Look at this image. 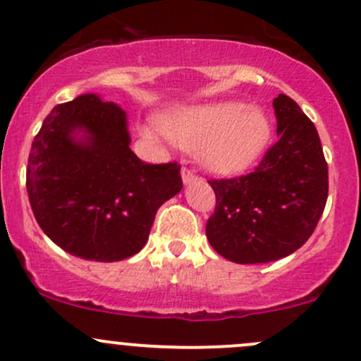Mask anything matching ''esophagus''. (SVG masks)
<instances>
[{"label":"esophagus","mask_w":361,"mask_h":361,"mask_svg":"<svg viewBox=\"0 0 361 361\" xmlns=\"http://www.w3.org/2000/svg\"><path fill=\"white\" fill-rule=\"evenodd\" d=\"M181 178H183V183H192L197 180V174L195 171L185 166V168H181Z\"/></svg>","instance_id":"34e87169"}]
</instances>
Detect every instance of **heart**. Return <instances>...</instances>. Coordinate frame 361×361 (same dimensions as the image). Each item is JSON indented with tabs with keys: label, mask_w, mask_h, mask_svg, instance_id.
<instances>
[{
	"label": "heart",
	"mask_w": 361,
	"mask_h": 361,
	"mask_svg": "<svg viewBox=\"0 0 361 361\" xmlns=\"http://www.w3.org/2000/svg\"><path fill=\"white\" fill-rule=\"evenodd\" d=\"M161 130L183 149H199L204 166L218 173H237L267 149L271 124L261 109L244 102H221L185 109L162 117ZM149 138L157 131L145 130Z\"/></svg>",
	"instance_id": "heart-1"
}]
</instances>
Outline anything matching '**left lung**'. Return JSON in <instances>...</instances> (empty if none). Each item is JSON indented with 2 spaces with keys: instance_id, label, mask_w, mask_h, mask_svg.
Masks as SVG:
<instances>
[{
  "instance_id": "left-lung-1",
  "label": "left lung",
  "mask_w": 361,
  "mask_h": 361,
  "mask_svg": "<svg viewBox=\"0 0 361 361\" xmlns=\"http://www.w3.org/2000/svg\"><path fill=\"white\" fill-rule=\"evenodd\" d=\"M279 140L250 173L211 178L216 207L209 244L240 264L270 263L305 244L329 195V168L310 117L287 94L273 100Z\"/></svg>"
}]
</instances>
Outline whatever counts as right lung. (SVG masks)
<instances>
[{
	"instance_id": "1",
	"label": "right lung",
	"mask_w": 361,
	"mask_h": 361,
	"mask_svg": "<svg viewBox=\"0 0 361 361\" xmlns=\"http://www.w3.org/2000/svg\"><path fill=\"white\" fill-rule=\"evenodd\" d=\"M85 129V140L73 131ZM178 162L130 149L126 112L97 94L53 107L34 136L25 187L41 230L72 256L121 261L149 240L157 209L183 188Z\"/></svg>"
}]
</instances>
